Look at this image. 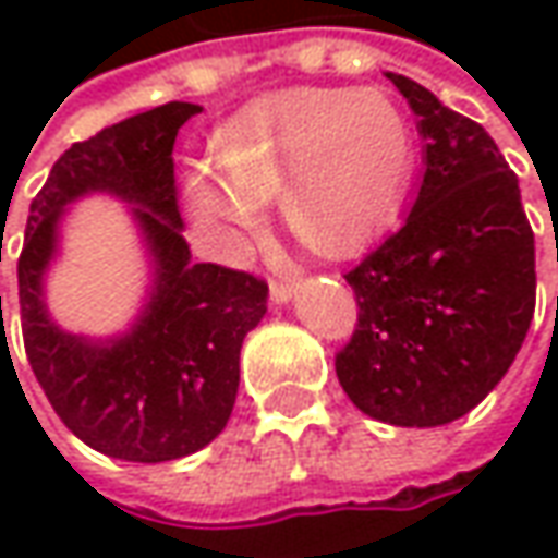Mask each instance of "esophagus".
<instances>
[{
	"mask_svg": "<svg viewBox=\"0 0 558 558\" xmlns=\"http://www.w3.org/2000/svg\"><path fill=\"white\" fill-rule=\"evenodd\" d=\"M294 294V279H279V282H270V301L272 304H288Z\"/></svg>",
	"mask_w": 558,
	"mask_h": 558,
	"instance_id": "34e87169",
	"label": "esophagus"
}]
</instances>
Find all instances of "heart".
<instances>
[{
	"label": "heart",
	"instance_id": "obj_1",
	"mask_svg": "<svg viewBox=\"0 0 558 558\" xmlns=\"http://www.w3.org/2000/svg\"><path fill=\"white\" fill-rule=\"evenodd\" d=\"M211 162L190 174L202 223L252 230L264 199L279 193L286 227L304 245L347 254L399 211L414 171V137L380 92L291 88L227 122Z\"/></svg>",
	"mask_w": 558,
	"mask_h": 558
}]
</instances>
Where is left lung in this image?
Listing matches in <instances>:
<instances>
[{
    "label": "left lung",
    "mask_w": 558,
    "mask_h": 558,
    "mask_svg": "<svg viewBox=\"0 0 558 558\" xmlns=\"http://www.w3.org/2000/svg\"><path fill=\"white\" fill-rule=\"evenodd\" d=\"M417 116L424 181L405 223L347 282L359 323L335 356L350 402L392 427H442L513 365L534 316V233L480 122L387 73Z\"/></svg>",
    "instance_id": "1"
}]
</instances>
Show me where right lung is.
Returning <instances> with one entry per match:
<instances>
[{"instance_id":"obj_1","label":"right lung","mask_w":558,"mask_h":558,"mask_svg":"<svg viewBox=\"0 0 558 558\" xmlns=\"http://www.w3.org/2000/svg\"><path fill=\"white\" fill-rule=\"evenodd\" d=\"M199 104L171 100L78 141L54 162L26 218L17 260L29 368L66 429L100 454L166 463L199 451L227 427L242 340L267 313V282L193 264L174 186V137ZM88 192L134 204L154 267L148 301L129 332L70 336L44 304L65 208Z\"/></svg>"}]
</instances>
